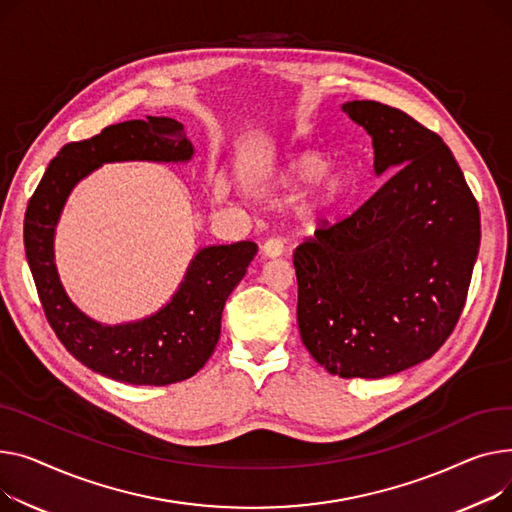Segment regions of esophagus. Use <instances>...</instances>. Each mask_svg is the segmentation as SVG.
<instances>
[{
    "label": "esophagus",
    "mask_w": 512,
    "mask_h": 512,
    "mask_svg": "<svg viewBox=\"0 0 512 512\" xmlns=\"http://www.w3.org/2000/svg\"><path fill=\"white\" fill-rule=\"evenodd\" d=\"M262 254L266 258H279L283 254V242H281V239H275V237L266 239V242L262 244Z\"/></svg>",
    "instance_id": "obj_1"
}]
</instances>
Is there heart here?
I'll return each mask as SVG.
<instances>
[{"label": "heart", "mask_w": 512, "mask_h": 512, "mask_svg": "<svg viewBox=\"0 0 512 512\" xmlns=\"http://www.w3.org/2000/svg\"><path fill=\"white\" fill-rule=\"evenodd\" d=\"M322 167V159L314 153H295L289 155L273 173V182L281 188H293L306 182ZM318 173V172H317ZM319 174V173H318ZM316 175V174H315ZM317 176V175H316ZM341 196V177L335 171H321L308 186V190L299 198L295 206L297 219L310 225L322 219Z\"/></svg>", "instance_id": "1"}]
</instances>
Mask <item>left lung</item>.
Returning <instances> with one entry per match:
<instances>
[{
    "label": "left lung",
    "instance_id": "left-lung-1",
    "mask_svg": "<svg viewBox=\"0 0 512 512\" xmlns=\"http://www.w3.org/2000/svg\"><path fill=\"white\" fill-rule=\"evenodd\" d=\"M343 111L372 136L386 182L355 213L297 246V324L341 378H384L430 359L463 312L479 208L438 134L376 101Z\"/></svg>",
    "mask_w": 512,
    "mask_h": 512
}]
</instances>
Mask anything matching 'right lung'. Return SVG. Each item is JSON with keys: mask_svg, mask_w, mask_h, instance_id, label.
<instances>
[{"mask_svg": "<svg viewBox=\"0 0 512 512\" xmlns=\"http://www.w3.org/2000/svg\"><path fill=\"white\" fill-rule=\"evenodd\" d=\"M192 157L194 146L177 119H132L66 144L28 202L24 250L45 316L80 364L111 380L165 386L194 376L217 347L227 297L244 279L258 246L237 242L200 248L159 312L134 322L103 324L86 316L59 281L53 252L57 221L74 186L105 163H188Z\"/></svg>", "mask_w": 512, "mask_h": 512, "instance_id": "right-lung-1", "label": "right lung"}]
</instances>
